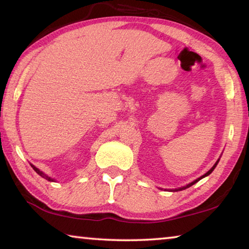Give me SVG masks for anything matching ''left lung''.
Wrapping results in <instances>:
<instances>
[{"label":"left lung","instance_id":"left-lung-1","mask_svg":"<svg viewBox=\"0 0 249 249\" xmlns=\"http://www.w3.org/2000/svg\"><path fill=\"white\" fill-rule=\"evenodd\" d=\"M219 160H220V159H219ZM219 160L215 162V163H214V165H213V166H212V168H211V169H210L209 171H208L206 174H203L202 176H200V178H197V179H195V180H194V182H192V183H189V184H187V185H186V186H183V187H180V188H178V189H174V191H176V192H178V191H183V189H186V188H188V187H191V186H193V185H194V184H196V183L198 182V180H200L201 178H206V176H208V175H209V174H211V172H212V171H213V170L215 169V166H216V164H218V163H219Z\"/></svg>","mask_w":249,"mask_h":249}]
</instances>
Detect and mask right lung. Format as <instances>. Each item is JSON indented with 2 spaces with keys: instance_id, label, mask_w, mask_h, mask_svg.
Here are the masks:
<instances>
[{
  "instance_id": "obj_1",
  "label": "right lung",
  "mask_w": 249,
  "mask_h": 249,
  "mask_svg": "<svg viewBox=\"0 0 249 249\" xmlns=\"http://www.w3.org/2000/svg\"><path fill=\"white\" fill-rule=\"evenodd\" d=\"M31 165V168H33L36 172H37V173L41 176V178H46V179H48V180H50V182H54V179L53 178H49V176L47 175V174H44L42 171H40L38 168H36V166L34 165V164H30Z\"/></svg>"
}]
</instances>
